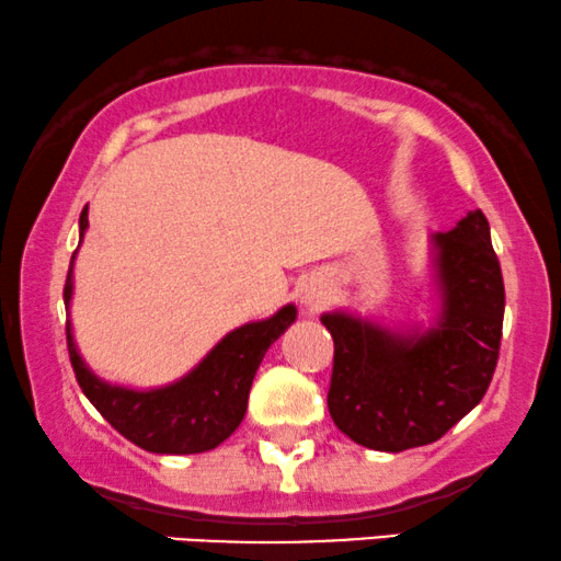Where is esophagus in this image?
<instances>
[{
	"instance_id": "1",
	"label": "esophagus",
	"mask_w": 561,
	"mask_h": 561,
	"mask_svg": "<svg viewBox=\"0 0 561 561\" xmlns=\"http://www.w3.org/2000/svg\"><path fill=\"white\" fill-rule=\"evenodd\" d=\"M327 300H329V289L321 279H308L306 285L300 287V302L306 306V310H319Z\"/></svg>"
}]
</instances>
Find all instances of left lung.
<instances>
[{
	"label": "left lung",
	"instance_id": "obj_1",
	"mask_svg": "<svg viewBox=\"0 0 561 561\" xmlns=\"http://www.w3.org/2000/svg\"><path fill=\"white\" fill-rule=\"evenodd\" d=\"M436 308L428 327H387L329 310L334 336L329 413L342 434L376 451L436 442L483 400L504 321V282L481 208L431 234Z\"/></svg>",
	"mask_w": 561,
	"mask_h": 561
}]
</instances>
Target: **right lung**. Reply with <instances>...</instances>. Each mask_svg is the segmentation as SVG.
<instances>
[{"label": "right lung", "instance_id": "1", "mask_svg": "<svg viewBox=\"0 0 561 561\" xmlns=\"http://www.w3.org/2000/svg\"><path fill=\"white\" fill-rule=\"evenodd\" d=\"M85 229L88 206L80 214V240L85 238ZM76 253L65 282L67 310L76 287L72 285ZM295 319L298 308L287 302L268 319L242 323L221 336L204 355V360L182 379L153 389H130L99 379L78 353L70 319H67V350L83 394L127 442L153 455H198L219 447L240 426L263 355L287 332V327H293Z\"/></svg>", "mask_w": 561, "mask_h": 561}]
</instances>
